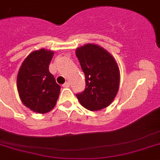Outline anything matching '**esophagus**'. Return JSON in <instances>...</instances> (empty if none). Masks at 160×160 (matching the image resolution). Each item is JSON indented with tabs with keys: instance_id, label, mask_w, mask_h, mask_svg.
I'll use <instances>...</instances> for the list:
<instances>
[{
	"instance_id": "34e87169",
	"label": "esophagus",
	"mask_w": 160,
	"mask_h": 160,
	"mask_svg": "<svg viewBox=\"0 0 160 160\" xmlns=\"http://www.w3.org/2000/svg\"><path fill=\"white\" fill-rule=\"evenodd\" d=\"M63 87H66V88L69 87V86H70V82H65L64 84L63 85Z\"/></svg>"
}]
</instances>
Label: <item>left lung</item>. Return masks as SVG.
Here are the masks:
<instances>
[{
    "label": "left lung",
    "mask_w": 160,
    "mask_h": 160,
    "mask_svg": "<svg viewBox=\"0 0 160 160\" xmlns=\"http://www.w3.org/2000/svg\"><path fill=\"white\" fill-rule=\"evenodd\" d=\"M86 77V88L76 94L80 104L89 111H98L110 105L119 87V69L113 56L93 44L76 49Z\"/></svg>",
    "instance_id": "obj_1"
}]
</instances>
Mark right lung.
Returning a JSON list of instances; mask_svg holds the SVG:
<instances>
[{
  "label": "right lung",
  "mask_w": 160,
  "mask_h": 160,
  "mask_svg": "<svg viewBox=\"0 0 160 160\" xmlns=\"http://www.w3.org/2000/svg\"><path fill=\"white\" fill-rule=\"evenodd\" d=\"M53 52L42 48L24 60L17 75V89L22 104L33 112L45 114L56 104L60 86L48 70Z\"/></svg>",
  "instance_id": "right-lung-1"
}]
</instances>
